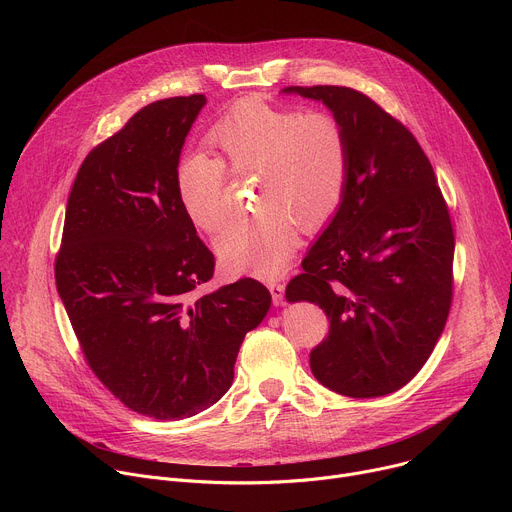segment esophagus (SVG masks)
<instances>
[{
	"label": "esophagus",
	"mask_w": 512,
	"mask_h": 512,
	"mask_svg": "<svg viewBox=\"0 0 512 512\" xmlns=\"http://www.w3.org/2000/svg\"><path fill=\"white\" fill-rule=\"evenodd\" d=\"M267 287H269V291H271V298H273V304H275V306L283 304V294H285V285H283V283H279V281H269V283H267Z\"/></svg>",
	"instance_id": "esophagus-1"
}]
</instances>
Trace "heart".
I'll return each instance as SVG.
<instances>
[{"label":"heart","instance_id":"b5f03b06","mask_svg":"<svg viewBox=\"0 0 512 512\" xmlns=\"http://www.w3.org/2000/svg\"><path fill=\"white\" fill-rule=\"evenodd\" d=\"M218 160L184 154L174 186L190 223L204 233L227 216L225 171L255 174L257 210L216 239L221 259L239 271L273 277L296 247V225L314 231L342 206L350 176V143L342 121L324 109L249 101L218 119L210 133Z\"/></svg>","mask_w":512,"mask_h":512}]
</instances>
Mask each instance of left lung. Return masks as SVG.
Listing matches in <instances>:
<instances>
[{
    "label": "left lung",
    "mask_w": 512,
    "mask_h": 512,
    "mask_svg": "<svg viewBox=\"0 0 512 512\" xmlns=\"http://www.w3.org/2000/svg\"><path fill=\"white\" fill-rule=\"evenodd\" d=\"M322 101L344 125L350 176L342 206L285 287L328 316L310 352L334 393L369 399L405 387L442 336L454 296V229L413 133L350 87H285Z\"/></svg>",
    "instance_id": "1"
}]
</instances>
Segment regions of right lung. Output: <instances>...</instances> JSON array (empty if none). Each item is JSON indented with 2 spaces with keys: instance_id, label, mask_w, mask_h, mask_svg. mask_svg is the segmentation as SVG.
I'll list each match as a JSON object with an SVG mask.
<instances>
[{
  "instance_id": "obj_1",
  "label": "right lung",
  "mask_w": 512,
  "mask_h": 512,
  "mask_svg": "<svg viewBox=\"0 0 512 512\" xmlns=\"http://www.w3.org/2000/svg\"><path fill=\"white\" fill-rule=\"evenodd\" d=\"M204 95L139 109L81 164L54 261L58 296L95 377L125 407L184 419L221 399L271 294L243 277L210 294L214 255L182 210L174 172Z\"/></svg>"
}]
</instances>
